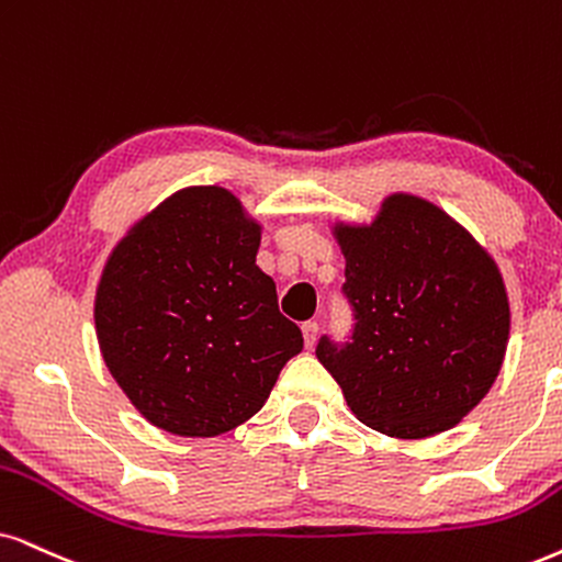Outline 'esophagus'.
<instances>
[{
	"label": "esophagus",
	"mask_w": 562,
	"mask_h": 562,
	"mask_svg": "<svg viewBox=\"0 0 562 562\" xmlns=\"http://www.w3.org/2000/svg\"><path fill=\"white\" fill-rule=\"evenodd\" d=\"M303 342H305V347H314V342H316V337H318V324L316 322H305L303 326Z\"/></svg>",
	"instance_id": "1"
}]
</instances>
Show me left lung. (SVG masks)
I'll return each mask as SVG.
<instances>
[{"label": "left lung", "mask_w": 562, "mask_h": 562, "mask_svg": "<svg viewBox=\"0 0 562 562\" xmlns=\"http://www.w3.org/2000/svg\"><path fill=\"white\" fill-rule=\"evenodd\" d=\"M337 238L352 329L324 334L316 358L368 428L394 438L453 428L506 355L510 311L495 261L443 210L409 194L389 196L373 225H339Z\"/></svg>", "instance_id": "1"}]
</instances>
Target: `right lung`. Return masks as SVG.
I'll return each mask as SVG.
<instances>
[{"instance_id": "1", "label": "right lung", "mask_w": 562, "mask_h": 562, "mask_svg": "<svg viewBox=\"0 0 562 562\" xmlns=\"http://www.w3.org/2000/svg\"><path fill=\"white\" fill-rule=\"evenodd\" d=\"M257 251L259 225L220 187L179 191L113 248L95 295L98 342L158 428L191 438L233 430L303 350Z\"/></svg>"}]
</instances>
